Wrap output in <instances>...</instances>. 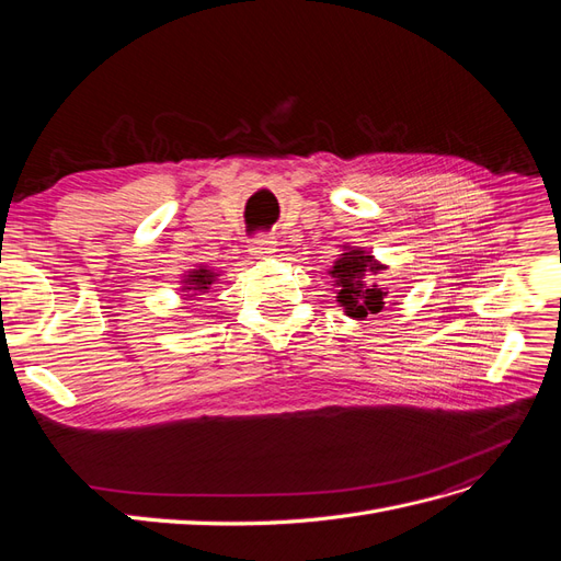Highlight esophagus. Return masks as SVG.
Instances as JSON below:
<instances>
[{"mask_svg":"<svg viewBox=\"0 0 561 561\" xmlns=\"http://www.w3.org/2000/svg\"><path fill=\"white\" fill-rule=\"evenodd\" d=\"M250 252L254 254V257H268V254L276 252V241L266 233L254 236L252 243H250Z\"/></svg>","mask_w":561,"mask_h":561,"instance_id":"1","label":"esophagus"}]
</instances>
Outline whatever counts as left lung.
<instances>
[{
	"label": "left lung",
	"mask_w": 561,
	"mask_h": 561,
	"mask_svg": "<svg viewBox=\"0 0 561 561\" xmlns=\"http://www.w3.org/2000/svg\"><path fill=\"white\" fill-rule=\"evenodd\" d=\"M386 266L379 264L369 252L358 248H344L332 266V278L336 285V301L342 304L346 316L367 318L369 313H381L386 307V290L377 283H369V276L379 274Z\"/></svg>",
	"instance_id": "left-lung-1"
}]
</instances>
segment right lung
Here are the masks:
<instances>
[{"instance_id": "add662e5", "label": "right lung", "mask_w": 561, "mask_h": 561, "mask_svg": "<svg viewBox=\"0 0 561 561\" xmlns=\"http://www.w3.org/2000/svg\"><path fill=\"white\" fill-rule=\"evenodd\" d=\"M215 276H217V274H213L210 268L198 266V268L190 271V274L184 276V287H182V290H184V293H192V290L206 293L208 287L215 283ZM196 293H194V295H196ZM194 295H184V297H194Z\"/></svg>"}]
</instances>
